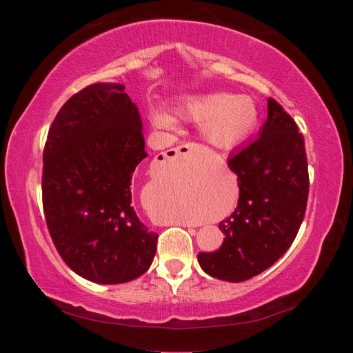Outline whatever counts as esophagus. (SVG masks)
I'll return each mask as SVG.
<instances>
[{"mask_svg":"<svg viewBox=\"0 0 353 353\" xmlns=\"http://www.w3.org/2000/svg\"><path fill=\"white\" fill-rule=\"evenodd\" d=\"M194 149H199L198 145H193V143H185V145H181V146H177V148H172L170 154L174 155V157H177V155H187L191 151H194ZM165 157H166V154H165Z\"/></svg>","mask_w":353,"mask_h":353,"instance_id":"obj_1","label":"esophagus"}]
</instances>
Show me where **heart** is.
Segmentation results:
<instances>
[{"instance_id":"heart-1","label":"heart","mask_w":353,"mask_h":353,"mask_svg":"<svg viewBox=\"0 0 353 353\" xmlns=\"http://www.w3.org/2000/svg\"><path fill=\"white\" fill-rule=\"evenodd\" d=\"M179 113L185 119L202 124L205 140L219 149L240 145L259 124V107L246 94L234 97L224 92L198 94L182 101ZM151 121L159 129L177 128V119L162 107L151 110Z\"/></svg>"}]
</instances>
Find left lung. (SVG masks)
Returning <instances> with one entry per match:
<instances>
[{
    "instance_id": "left-lung-1",
    "label": "left lung",
    "mask_w": 353,
    "mask_h": 353,
    "mask_svg": "<svg viewBox=\"0 0 353 353\" xmlns=\"http://www.w3.org/2000/svg\"><path fill=\"white\" fill-rule=\"evenodd\" d=\"M240 199L219 223L225 235L214 252H199L202 271L225 282H244L272 266L294 241L308 199L305 143L294 119L274 99L259 139L230 155Z\"/></svg>"
}]
</instances>
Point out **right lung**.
Here are the masks:
<instances>
[{
	"mask_svg": "<svg viewBox=\"0 0 353 353\" xmlns=\"http://www.w3.org/2000/svg\"><path fill=\"white\" fill-rule=\"evenodd\" d=\"M145 151L139 107L123 83H93L59 110L43 151L41 194L52 241L77 276L101 285L145 274L157 238L132 207Z\"/></svg>",
	"mask_w": 353,
	"mask_h": 353,
	"instance_id": "1",
	"label": "right lung"
}]
</instances>
